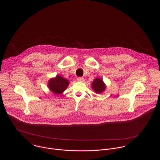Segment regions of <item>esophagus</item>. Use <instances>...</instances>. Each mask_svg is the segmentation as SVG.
Listing matches in <instances>:
<instances>
[{"mask_svg": "<svg viewBox=\"0 0 160 160\" xmlns=\"http://www.w3.org/2000/svg\"><path fill=\"white\" fill-rule=\"evenodd\" d=\"M84 80L83 77H78L77 78V81L78 82H83Z\"/></svg>", "mask_w": 160, "mask_h": 160, "instance_id": "1", "label": "esophagus"}]
</instances>
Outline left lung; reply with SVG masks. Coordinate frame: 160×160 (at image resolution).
<instances>
[{"instance_id": "8db88e82", "label": "left lung", "mask_w": 160, "mask_h": 160, "mask_svg": "<svg viewBox=\"0 0 160 160\" xmlns=\"http://www.w3.org/2000/svg\"><path fill=\"white\" fill-rule=\"evenodd\" d=\"M92 87L94 90V91L98 93L104 91V89H106V86L104 82L99 78H95V80L92 82Z\"/></svg>"}]
</instances>
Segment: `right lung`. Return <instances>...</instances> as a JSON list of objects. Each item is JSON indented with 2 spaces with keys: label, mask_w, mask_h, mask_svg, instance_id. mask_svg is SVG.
<instances>
[{
  "label": "right lung",
  "mask_w": 160,
  "mask_h": 160,
  "mask_svg": "<svg viewBox=\"0 0 160 160\" xmlns=\"http://www.w3.org/2000/svg\"><path fill=\"white\" fill-rule=\"evenodd\" d=\"M68 84V80L58 76L50 80L48 88L54 93L60 94L67 89Z\"/></svg>",
  "instance_id": "1"
}]
</instances>
